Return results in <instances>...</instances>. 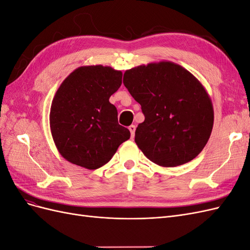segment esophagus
I'll list each match as a JSON object with an SVG mask.
<instances>
[{
  "instance_id": "34e87169",
  "label": "esophagus",
  "mask_w": 250,
  "mask_h": 250,
  "mask_svg": "<svg viewBox=\"0 0 250 250\" xmlns=\"http://www.w3.org/2000/svg\"><path fill=\"white\" fill-rule=\"evenodd\" d=\"M128 129H129L130 133H131V138H134V131H135V126L134 125H130L128 127Z\"/></svg>"
}]
</instances>
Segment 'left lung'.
<instances>
[{"instance_id": "1", "label": "left lung", "mask_w": 250, "mask_h": 250, "mask_svg": "<svg viewBox=\"0 0 250 250\" xmlns=\"http://www.w3.org/2000/svg\"><path fill=\"white\" fill-rule=\"evenodd\" d=\"M123 83L145 116L134 141L147 158L176 167L201 152L213 129L214 109L190 72L170 62L149 63L127 70Z\"/></svg>"}]
</instances>
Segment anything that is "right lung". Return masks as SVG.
I'll return each instance as SVG.
<instances>
[{
  "mask_svg": "<svg viewBox=\"0 0 250 250\" xmlns=\"http://www.w3.org/2000/svg\"><path fill=\"white\" fill-rule=\"evenodd\" d=\"M110 66H80L67 76L52 101L50 127L66 161L89 170L107 164L130 131L118 123L109 98L122 84Z\"/></svg>",
  "mask_w": 250,
  "mask_h": 250,
  "instance_id": "1",
  "label": "right lung"
}]
</instances>
